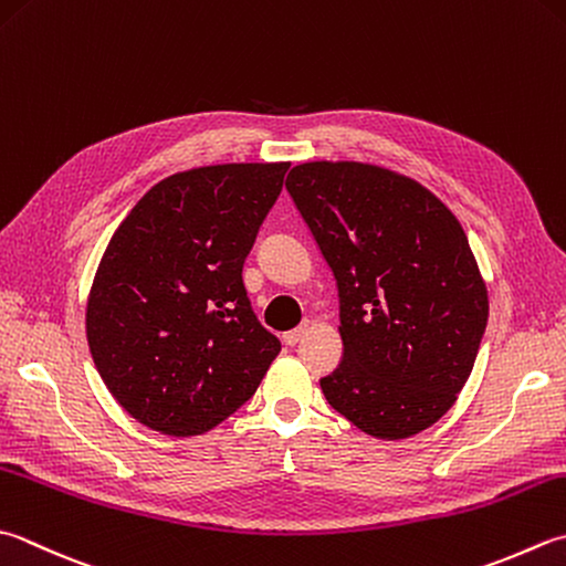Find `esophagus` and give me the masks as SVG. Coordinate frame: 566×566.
<instances>
[{
	"label": "esophagus",
	"mask_w": 566,
	"mask_h": 566,
	"mask_svg": "<svg viewBox=\"0 0 566 566\" xmlns=\"http://www.w3.org/2000/svg\"><path fill=\"white\" fill-rule=\"evenodd\" d=\"M308 328H312V324H308V321H304V324L298 326V328H294V331H286V334L282 336V340L286 343V346H296V343L302 340V338L308 334Z\"/></svg>",
	"instance_id": "esophagus-1"
}]
</instances>
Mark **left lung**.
Instances as JSON below:
<instances>
[{
  "instance_id": "obj_1",
  "label": "left lung",
  "mask_w": 566,
  "mask_h": 566,
  "mask_svg": "<svg viewBox=\"0 0 566 566\" xmlns=\"http://www.w3.org/2000/svg\"><path fill=\"white\" fill-rule=\"evenodd\" d=\"M286 191L338 286L328 405L370 437L419 434L457 402L489 324L467 232L422 184L373 164H298Z\"/></svg>"
}]
</instances>
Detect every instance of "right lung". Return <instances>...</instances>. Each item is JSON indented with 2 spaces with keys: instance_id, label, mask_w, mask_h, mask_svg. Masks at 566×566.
Segmentation results:
<instances>
[{
  "instance_id": "add662e5",
  "label": "right lung",
  "mask_w": 566,
  "mask_h": 566,
  "mask_svg": "<svg viewBox=\"0 0 566 566\" xmlns=\"http://www.w3.org/2000/svg\"><path fill=\"white\" fill-rule=\"evenodd\" d=\"M286 169L174 174L109 240L87 298V343L107 390L144 427L203 434L250 400L282 350L252 312L242 264Z\"/></svg>"
}]
</instances>
